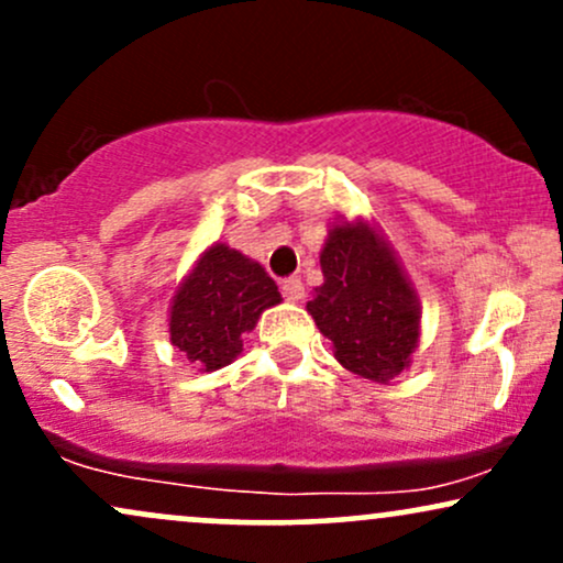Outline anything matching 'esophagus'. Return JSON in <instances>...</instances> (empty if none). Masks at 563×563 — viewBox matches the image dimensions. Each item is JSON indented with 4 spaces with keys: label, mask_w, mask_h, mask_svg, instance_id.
Segmentation results:
<instances>
[{
    "label": "esophagus",
    "mask_w": 563,
    "mask_h": 563,
    "mask_svg": "<svg viewBox=\"0 0 563 563\" xmlns=\"http://www.w3.org/2000/svg\"><path fill=\"white\" fill-rule=\"evenodd\" d=\"M280 290L283 296H286V301H301L303 299V283L301 277H286V280L280 283Z\"/></svg>",
    "instance_id": "1"
}]
</instances>
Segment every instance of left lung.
<instances>
[{
	"label": "left lung",
	"mask_w": 563,
	"mask_h": 563,
	"mask_svg": "<svg viewBox=\"0 0 563 563\" xmlns=\"http://www.w3.org/2000/svg\"><path fill=\"white\" fill-rule=\"evenodd\" d=\"M322 286L307 312L346 371L389 384L421 341V301L376 222H333L320 251Z\"/></svg>",
	"instance_id": "left-lung-1"
}]
</instances>
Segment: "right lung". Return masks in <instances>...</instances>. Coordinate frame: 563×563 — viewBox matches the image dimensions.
Returning <instances> with one entry per match:
<instances>
[{
  "instance_id": "right-lung-1",
  "label": "right lung",
  "mask_w": 563,
  "mask_h": 563,
  "mask_svg": "<svg viewBox=\"0 0 563 563\" xmlns=\"http://www.w3.org/2000/svg\"><path fill=\"white\" fill-rule=\"evenodd\" d=\"M280 301L260 262L228 243L209 245L172 299V346L198 371H219L243 352V333L254 331L264 309Z\"/></svg>"
}]
</instances>
